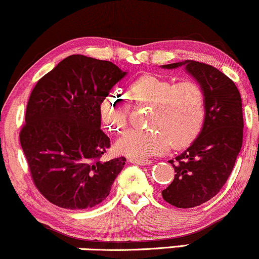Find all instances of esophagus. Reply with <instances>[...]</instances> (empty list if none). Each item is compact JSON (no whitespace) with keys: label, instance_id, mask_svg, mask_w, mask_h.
I'll return each mask as SVG.
<instances>
[{"label":"esophagus","instance_id":"obj_1","mask_svg":"<svg viewBox=\"0 0 259 259\" xmlns=\"http://www.w3.org/2000/svg\"><path fill=\"white\" fill-rule=\"evenodd\" d=\"M128 161L131 163H136V165H141V166H145L150 163V161L148 159H132V157H131Z\"/></svg>","mask_w":259,"mask_h":259}]
</instances>
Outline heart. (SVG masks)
<instances>
[{
	"label": "heart",
	"mask_w": 259,
	"mask_h": 259,
	"mask_svg": "<svg viewBox=\"0 0 259 259\" xmlns=\"http://www.w3.org/2000/svg\"><path fill=\"white\" fill-rule=\"evenodd\" d=\"M128 94L137 104L151 105L149 130H131L117 142L121 154L132 159L159 155L169 147L189 145L199 136L206 117V93L199 82H173L145 74L133 80ZM131 106L118 90H111L100 103V117L106 130L120 135L128 124Z\"/></svg>",
	"instance_id": "1"
}]
</instances>
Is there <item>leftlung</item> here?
<instances>
[{"instance_id": "1", "label": "left lung", "mask_w": 259, "mask_h": 259, "mask_svg": "<svg viewBox=\"0 0 259 259\" xmlns=\"http://www.w3.org/2000/svg\"><path fill=\"white\" fill-rule=\"evenodd\" d=\"M182 65L205 90L206 117L193 144L168 161L176 175L162 190V197L178 208H191L211 200L226 184L242 147L244 118L241 96L227 75L195 60L167 64L162 68Z\"/></svg>"}]
</instances>
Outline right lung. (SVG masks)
<instances>
[{"label":"right lung","mask_w":259,"mask_h":259,"mask_svg":"<svg viewBox=\"0 0 259 259\" xmlns=\"http://www.w3.org/2000/svg\"><path fill=\"white\" fill-rule=\"evenodd\" d=\"M126 74L108 60L74 54L33 87L20 144L33 184L50 202L84 209L110 193L126 157L102 160L110 139L100 130V103Z\"/></svg>","instance_id":"add662e5"}]
</instances>
